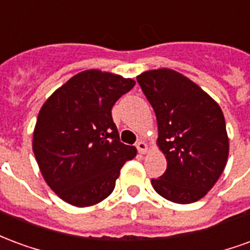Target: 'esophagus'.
Listing matches in <instances>:
<instances>
[{
	"label": "esophagus",
	"instance_id": "esophagus-1",
	"mask_svg": "<svg viewBox=\"0 0 250 250\" xmlns=\"http://www.w3.org/2000/svg\"><path fill=\"white\" fill-rule=\"evenodd\" d=\"M136 148H138V151L141 152V154H146L147 152V145L143 141H138L136 142Z\"/></svg>",
	"mask_w": 250,
	"mask_h": 250
}]
</instances>
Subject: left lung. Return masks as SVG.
<instances>
[{
  "label": "left lung",
  "instance_id": "8db88e82",
  "mask_svg": "<svg viewBox=\"0 0 250 250\" xmlns=\"http://www.w3.org/2000/svg\"><path fill=\"white\" fill-rule=\"evenodd\" d=\"M158 123V145L167 168L151 179L159 195L191 204L214 186L225 168L229 141L224 114L208 93L171 69L136 77Z\"/></svg>",
  "mask_w": 250,
  "mask_h": 250
}]
</instances>
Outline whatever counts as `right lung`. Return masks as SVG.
Masks as SVG:
<instances>
[{
    "mask_svg": "<svg viewBox=\"0 0 250 250\" xmlns=\"http://www.w3.org/2000/svg\"><path fill=\"white\" fill-rule=\"evenodd\" d=\"M135 85L108 72L84 71L53 92L41 107L33 152L42 177L68 204L91 206L107 198L134 146L119 139L111 109Z\"/></svg>",
    "mask_w": 250,
    "mask_h": 250,
    "instance_id": "add662e5",
    "label": "right lung"
}]
</instances>
